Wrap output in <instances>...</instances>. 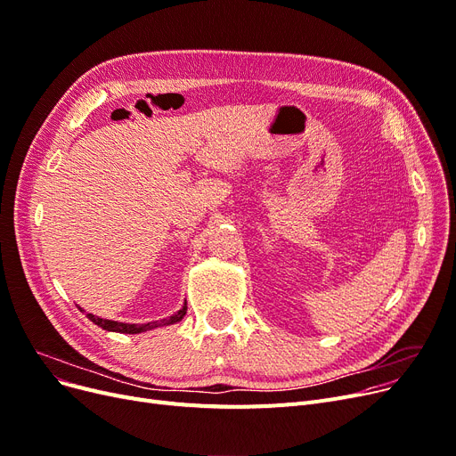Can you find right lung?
<instances>
[{
    "instance_id": "right-lung-1",
    "label": "right lung",
    "mask_w": 456,
    "mask_h": 456,
    "mask_svg": "<svg viewBox=\"0 0 456 456\" xmlns=\"http://www.w3.org/2000/svg\"><path fill=\"white\" fill-rule=\"evenodd\" d=\"M186 304L183 305V309L176 311L175 314L167 316V319H162V321H154V322H147V324H126V322H117V321H108V319H101V316H94L91 313H87V319L101 326L102 330H108V331H117V333H142V331H149V330H154V328H160V326H169V324H175V322H181L183 316L186 314ZM80 311H84L80 307Z\"/></svg>"
}]
</instances>
